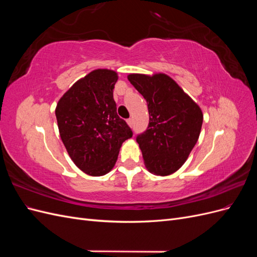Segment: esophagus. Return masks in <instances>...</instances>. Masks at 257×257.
<instances>
[{
	"label": "esophagus",
	"mask_w": 257,
	"mask_h": 257,
	"mask_svg": "<svg viewBox=\"0 0 257 257\" xmlns=\"http://www.w3.org/2000/svg\"><path fill=\"white\" fill-rule=\"evenodd\" d=\"M126 122H127V124H128L130 126L133 125V120H132V119H127V120H126Z\"/></svg>",
	"instance_id": "esophagus-1"
}]
</instances>
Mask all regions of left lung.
<instances>
[{"instance_id":"obj_1","label":"left lung","mask_w":257,"mask_h":257,"mask_svg":"<svg viewBox=\"0 0 257 257\" xmlns=\"http://www.w3.org/2000/svg\"><path fill=\"white\" fill-rule=\"evenodd\" d=\"M147 100L149 125L136 141L151 174L168 176L180 168L196 145L203 125L200 107L166 74H130Z\"/></svg>"}]
</instances>
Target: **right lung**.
<instances>
[{"instance_id":"add662e5","label":"right lung","mask_w":257,"mask_h":257,"mask_svg":"<svg viewBox=\"0 0 257 257\" xmlns=\"http://www.w3.org/2000/svg\"><path fill=\"white\" fill-rule=\"evenodd\" d=\"M118 74L98 68L76 81L60 98V136L75 165L87 175L109 173L120 148L133 132L116 113L113 88Z\"/></svg>"}]
</instances>
